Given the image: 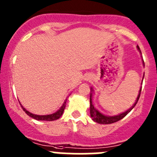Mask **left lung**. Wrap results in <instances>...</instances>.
I'll list each match as a JSON object with an SVG mask.
<instances>
[{"mask_svg":"<svg viewBox=\"0 0 157 157\" xmlns=\"http://www.w3.org/2000/svg\"><path fill=\"white\" fill-rule=\"evenodd\" d=\"M137 50L139 51L140 54H141V52H140V49L139 48V46L137 45ZM143 61V64L144 66V60L142 59ZM144 80V77H143ZM143 82V80H142ZM91 92H90V116H91L92 119L93 121H94L95 122H97L99 124H112V123H115L116 121H119V120L122 119L124 117H125L126 115L134 109V107L135 106L136 104H137V101H138L139 98H140V92H141V86H140V90H139V93L138 96H137V99H136L135 102L134 103V105L131 107L129 109H128L126 112H122V113L119 114V115H113V116H109V115H103L102 113H101L100 112L97 110L96 108L94 107V105H93V102H92V96H93V89L91 87L90 89Z\"/></svg>","mask_w":157,"mask_h":157,"instance_id":"left-lung-1","label":"left lung"}]
</instances>
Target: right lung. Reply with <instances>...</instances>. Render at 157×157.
Instances as JSON below:
<instances>
[{"instance_id": "obj_1", "label": "right lung", "mask_w": 157, "mask_h": 157, "mask_svg": "<svg viewBox=\"0 0 157 157\" xmlns=\"http://www.w3.org/2000/svg\"><path fill=\"white\" fill-rule=\"evenodd\" d=\"M67 97H68V96H67ZM67 99L64 100V103H63V105H61V108L58 109L57 112H55V113H52V114H50V115H36V114H33L32 112H30L29 111L26 110V109L22 105V104L20 103V105H21L22 108H23V111H24V112H26L29 116L31 117V118H34V119L38 120V121H55V120L58 119V118L62 115L63 112H64V108H65L66 106V102H67Z\"/></svg>"}]
</instances>
